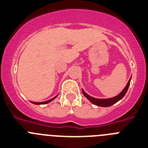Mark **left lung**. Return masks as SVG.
Segmentation results:
<instances>
[{
    "mask_svg": "<svg viewBox=\"0 0 148 148\" xmlns=\"http://www.w3.org/2000/svg\"><path fill=\"white\" fill-rule=\"evenodd\" d=\"M131 79V78H130ZM130 79L128 82L127 84L125 87V88L118 95H116V97L111 98V99H95V98H92L91 96H90L89 95H87L84 90H82V92L86 98L90 101V102H92V104H95V105L97 106H100V107H110V106H112L113 104H114L115 103H116L117 101H119V100H121L125 95L126 94L127 91L128 90V87H129V85H130Z\"/></svg>",
    "mask_w": 148,
    "mask_h": 148,
    "instance_id": "8db88e82",
    "label": "left lung"
}]
</instances>
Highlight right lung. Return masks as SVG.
<instances>
[{
	"mask_svg": "<svg viewBox=\"0 0 148 148\" xmlns=\"http://www.w3.org/2000/svg\"><path fill=\"white\" fill-rule=\"evenodd\" d=\"M56 97H54V98H53V99H50V100H49V101H44V102H32V103H33V104H47V103L50 102L51 101H53V99H56Z\"/></svg>",
	"mask_w": 148,
	"mask_h": 148,
	"instance_id": "obj_1",
	"label": "right lung"
}]
</instances>
